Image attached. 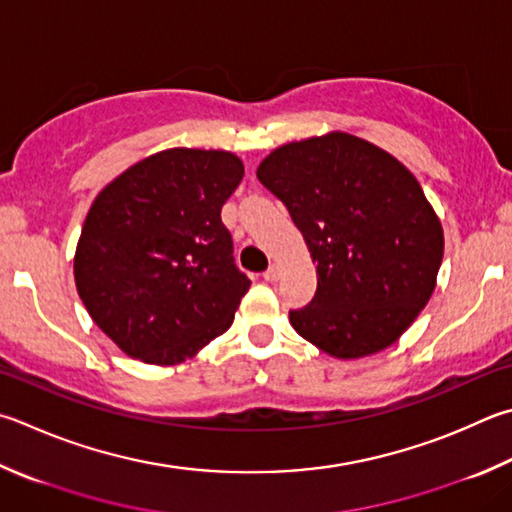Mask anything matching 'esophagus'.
<instances>
[{
	"instance_id": "1",
	"label": "esophagus",
	"mask_w": 512,
	"mask_h": 512,
	"mask_svg": "<svg viewBox=\"0 0 512 512\" xmlns=\"http://www.w3.org/2000/svg\"><path fill=\"white\" fill-rule=\"evenodd\" d=\"M280 277H282V268L277 266V264H273V266L268 268V271L264 273V280H266V282H277V280H280Z\"/></svg>"
}]
</instances>
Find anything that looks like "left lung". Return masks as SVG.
Listing matches in <instances>:
<instances>
[{
    "label": "left lung",
    "mask_w": 512,
    "mask_h": 512,
    "mask_svg": "<svg viewBox=\"0 0 512 512\" xmlns=\"http://www.w3.org/2000/svg\"><path fill=\"white\" fill-rule=\"evenodd\" d=\"M257 179L318 264L293 329L340 360L394 345L430 302L443 259L441 221L416 176L365 138L329 132L277 147Z\"/></svg>",
    "instance_id": "1"
}]
</instances>
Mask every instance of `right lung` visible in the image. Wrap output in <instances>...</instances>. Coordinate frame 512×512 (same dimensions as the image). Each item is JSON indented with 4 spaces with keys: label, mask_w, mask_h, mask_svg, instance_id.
<instances>
[{
    "label": "right lung",
    "mask_w": 512,
    "mask_h": 512,
    "mask_svg": "<svg viewBox=\"0 0 512 512\" xmlns=\"http://www.w3.org/2000/svg\"><path fill=\"white\" fill-rule=\"evenodd\" d=\"M241 179L232 152L172 147L91 203L73 277L91 320L127 356L179 365L228 331L250 288L221 221Z\"/></svg>",
    "instance_id": "1"
}]
</instances>
